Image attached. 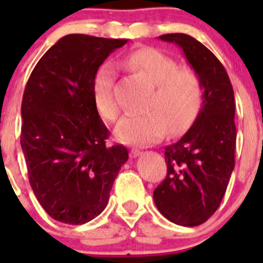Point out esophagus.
I'll list each match as a JSON object with an SVG mask.
<instances>
[{"label":"esophagus","mask_w":263,"mask_h":263,"mask_svg":"<svg viewBox=\"0 0 263 263\" xmlns=\"http://www.w3.org/2000/svg\"><path fill=\"white\" fill-rule=\"evenodd\" d=\"M141 154H142V152H141V150H137V148H132L129 153V155L132 158H137V157H139Z\"/></svg>","instance_id":"esophagus-1"}]
</instances>
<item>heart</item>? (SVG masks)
<instances>
[{
    "mask_svg": "<svg viewBox=\"0 0 263 263\" xmlns=\"http://www.w3.org/2000/svg\"><path fill=\"white\" fill-rule=\"evenodd\" d=\"M121 63L145 76L154 87L142 115L121 118L116 126L120 141L132 145H148L163 138L167 129L171 134L182 133L197 117L203 103V87L199 76L179 64L157 48H139L125 55ZM116 67L105 62L93 79V97L99 113L115 121L118 104L113 95Z\"/></svg>",
    "mask_w": 263,
    "mask_h": 263,
    "instance_id": "obj_1",
    "label": "heart"
}]
</instances>
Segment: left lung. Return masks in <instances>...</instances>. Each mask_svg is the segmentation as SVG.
I'll return each mask as SVG.
<instances>
[{
  "mask_svg": "<svg viewBox=\"0 0 263 263\" xmlns=\"http://www.w3.org/2000/svg\"><path fill=\"white\" fill-rule=\"evenodd\" d=\"M199 76L203 105L187 133L164 147L167 175L154 190L159 212L174 224L196 227L217 211L234 168V93L220 60L187 34H164Z\"/></svg>",
  "mask_w": 263,
  "mask_h": 263,
  "instance_id": "obj_1",
  "label": "left lung"
}]
</instances>
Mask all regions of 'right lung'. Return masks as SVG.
Returning a JSON list of instances; mask_svg holds the SVG:
<instances>
[{
  "label": "right lung",
  "instance_id": "add662e5",
  "mask_svg": "<svg viewBox=\"0 0 263 263\" xmlns=\"http://www.w3.org/2000/svg\"><path fill=\"white\" fill-rule=\"evenodd\" d=\"M127 39L63 36L41 58L23 92L21 146L30 185L57 221L81 225L103 212L118 171L129 158L108 146L93 79Z\"/></svg>",
  "mask_w": 263,
  "mask_h": 263
}]
</instances>
